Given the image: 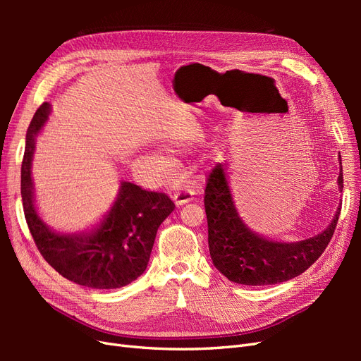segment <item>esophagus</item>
<instances>
[{
    "instance_id": "34e87169",
    "label": "esophagus",
    "mask_w": 361,
    "mask_h": 361,
    "mask_svg": "<svg viewBox=\"0 0 361 361\" xmlns=\"http://www.w3.org/2000/svg\"><path fill=\"white\" fill-rule=\"evenodd\" d=\"M192 199H194V190H191L190 187H183L179 191L174 192V195H173V200H174V203H176L178 206L188 203Z\"/></svg>"
}]
</instances>
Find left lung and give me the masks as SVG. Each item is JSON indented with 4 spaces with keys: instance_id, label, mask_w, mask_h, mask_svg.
Wrapping results in <instances>:
<instances>
[{
    "instance_id": "1",
    "label": "left lung",
    "mask_w": 361,
    "mask_h": 361,
    "mask_svg": "<svg viewBox=\"0 0 361 361\" xmlns=\"http://www.w3.org/2000/svg\"><path fill=\"white\" fill-rule=\"evenodd\" d=\"M338 187L342 191V169L338 174ZM204 211L207 243L215 268L239 285L265 286L302 274L321 257L336 231L341 207L331 224L319 235L293 244L269 241L251 232L239 218L224 169L218 164L206 180Z\"/></svg>"
}]
</instances>
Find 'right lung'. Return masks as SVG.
Instances as JSON below:
<instances>
[{"instance_id": "1", "label": "right lung", "mask_w": 361, "mask_h": 361, "mask_svg": "<svg viewBox=\"0 0 361 361\" xmlns=\"http://www.w3.org/2000/svg\"><path fill=\"white\" fill-rule=\"evenodd\" d=\"M48 114L49 104L43 102L32 116L20 169V195L30 233L43 259L64 279L92 289L126 286L145 272L158 227L174 211V203L167 194L122 182L110 214L94 232L80 236L54 233L36 212L31 180L35 138Z\"/></svg>"}]
</instances>
